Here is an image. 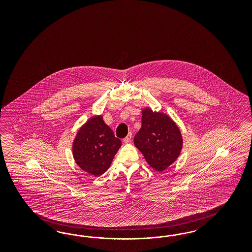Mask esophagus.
I'll return each mask as SVG.
<instances>
[{
  "label": "esophagus",
  "mask_w": 252,
  "mask_h": 252,
  "mask_svg": "<svg viewBox=\"0 0 252 252\" xmlns=\"http://www.w3.org/2000/svg\"><path fill=\"white\" fill-rule=\"evenodd\" d=\"M131 138H132V133H128V135L124 138V142L125 143H129L131 141Z\"/></svg>",
  "instance_id": "obj_1"
}]
</instances>
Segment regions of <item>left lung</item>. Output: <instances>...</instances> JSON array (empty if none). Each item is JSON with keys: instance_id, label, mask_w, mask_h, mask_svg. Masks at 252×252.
I'll list each match as a JSON object with an SVG mask.
<instances>
[{"instance_id": "1", "label": "left lung", "mask_w": 252, "mask_h": 252, "mask_svg": "<svg viewBox=\"0 0 252 252\" xmlns=\"http://www.w3.org/2000/svg\"><path fill=\"white\" fill-rule=\"evenodd\" d=\"M141 114V128L134 137V144L151 167L162 172L179 157L183 148L182 134L164 113L146 107Z\"/></svg>"}]
</instances>
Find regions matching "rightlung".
<instances>
[{
    "instance_id": "add662e5",
    "label": "right lung",
    "mask_w": 252,
    "mask_h": 252,
    "mask_svg": "<svg viewBox=\"0 0 252 252\" xmlns=\"http://www.w3.org/2000/svg\"><path fill=\"white\" fill-rule=\"evenodd\" d=\"M121 145V140L115 137L102 115H95L77 131L72 146L73 157L83 171L99 176L111 166Z\"/></svg>"
}]
</instances>
